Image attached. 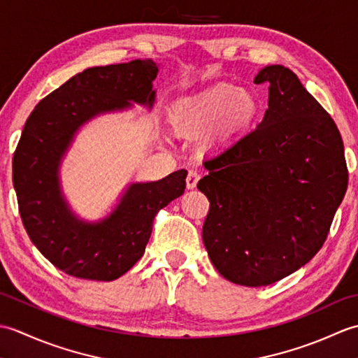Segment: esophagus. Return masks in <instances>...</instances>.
<instances>
[{"mask_svg":"<svg viewBox=\"0 0 358 358\" xmlns=\"http://www.w3.org/2000/svg\"><path fill=\"white\" fill-rule=\"evenodd\" d=\"M200 180V173L196 171H189L187 173V178H186V186L187 189H195L196 183H199Z\"/></svg>","mask_w":358,"mask_h":358,"instance_id":"obj_1","label":"esophagus"}]
</instances>
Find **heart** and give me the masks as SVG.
I'll return each mask as SVG.
<instances>
[{
	"label": "heart",
	"mask_w": 358,
	"mask_h": 358,
	"mask_svg": "<svg viewBox=\"0 0 358 358\" xmlns=\"http://www.w3.org/2000/svg\"><path fill=\"white\" fill-rule=\"evenodd\" d=\"M260 112V100L246 89L218 85L185 98L173 110V126L178 132L201 135L211 131L214 138H226L246 131Z\"/></svg>",
	"instance_id": "b5f03b06"
}]
</instances>
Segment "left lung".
I'll return each mask as SVG.
<instances>
[{
    "label": "left lung",
    "instance_id": "obj_1",
    "mask_svg": "<svg viewBox=\"0 0 358 358\" xmlns=\"http://www.w3.org/2000/svg\"><path fill=\"white\" fill-rule=\"evenodd\" d=\"M263 121L208 158L196 187L210 208L203 243L235 285L268 286L305 266L328 237L348 189L343 140L331 115L285 66H266Z\"/></svg>",
    "mask_w": 358,
    "mask_h": 358
}]
</instances>
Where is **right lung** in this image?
<instances>
[{
    "label": "right lung",
    "mask_w": 358,
    "mask_h": 358,
    "mask_svg": "<svg viewBox=\"0 0 358 358\" xmlns=\"http://www.w3.org/2000/svg\"><path fill=\"white\" fill-rule=\"evenodd\" d=\"M158 66L152 59L90 67L35 106L13 154V187L29 238L72 277L112 281L140 260L159 209L185 192V169L132 183L109 217L87 223L73 215L59 187V163L75 134L100 113L152 108Z\"/></svg>",
    "instance_id": "right-lung-1"
}]
</instances>
